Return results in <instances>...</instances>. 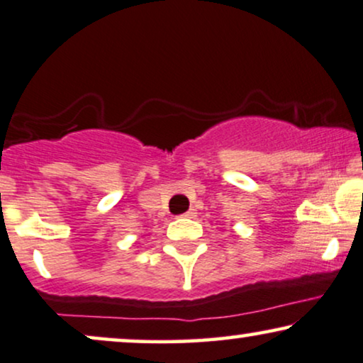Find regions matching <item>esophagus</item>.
Returning <instances> with one entry per match:
<instances>
[{
	"instance_id": "1",
	"label": "esophagus",
	"mask_w": 363,
	"mask_h": 363,
	"mask_svg": "<svg viewBox=\"0 0 363 363\" xmlns=\"http://www.w3.org/2000/svg\"><path fill=\"white\" fill-rule=\"evenodd\" d=\"M196 216V211L194 209H189L187 212H184V214H182V217H187V219H192V217Z\"/></svg>"
}]
</instances>
